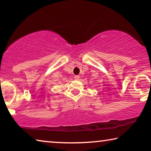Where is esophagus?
<instances>
[{
  "instance_id": "esophagus-1",
  "label": "esophagus",
  "mask_w": 151,
  "mask_h": 151,
  "mask_svg": "<svg viewBox=\"0 0 151 151\" xmlns=\"http://www.w3.org/2000/svg\"><path fill=\"white\" fill-rule=\"evenodd\" d=\"M80 76H78V75H76V76H74V78H75V80H78L79 79H80Z\"/></svg>"
}]
</instances>
